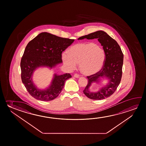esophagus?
Wrapping results in <instances>:
<instances>
[{"mask_svg": "<svg viewBox=\"0 0 146 146\" xmlns=\"http://www.w3.org/2000/svg\"><path fill=\"white\" fill-rule=\"evenodd\" d=\"M74 76L75 77H76V78H79V74L76 73V74H74Z\"/></svg>", "mask_w": 146, "mask_h": 146, "instance_id": "1", "label": "esophagus"}]
</instances>
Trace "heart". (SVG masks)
I'll use <instances>...</instances> for the list:
<instances>
[{
    "instance_id": "heart-1",
    "label": "heart",
    "mask_w": 146,
    "mask_h": 146,
    "mask_svg": "<svg viewBox=\"0 0 146 146\" xmlns=\"http://www.w3.org/2000/svg\"><path fill=\"white\" fill-rule=\"evenodd\" d=\"M69 54H62L64 63L70 69H74L79 64V69L85 75L96 74L102 68L105 60L104 49L97 43H78L70 48Z\"/></svg>"
}]
</instances>
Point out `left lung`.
I'll use <instances>...</instances> for the list:
<instances>
[{"label": "left lung", "mask_w": 146, "mask_h": 146, "mask_svg": "<svg viewBox=\"0 0 146 146\" xmlns=\"http://www.w3.org/2000/svg\"><path fill=\"white\" fill-rule=\"evenodd\" d=\"M92 39L97 38L103 46L105 53V60L103 66L96 74L87 76L88 84L83 93L89 99L101 100L111 96L116 91L121 81L123 63V54L116 41L103 31H98L86 35L81 36L78 39ZM102 76H106L110 79L108 85L99 92H90L88 90L91 83L97 82Z\"/></svg>", "instance_id": "1"}]
</instances>
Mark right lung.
Listing matches in <instances>:
<instances>
[{
  "instance_id": "1",
  "label": "right lung",
  "mask_w": 146,
  "mask_h": 146,
  "mask_svg": "<svg viewBox=\"0 0 146 146\" xmlns=\"http://www.w3.org/2000/svg\"><path fill=\"white\" fill-rule=\"evenodd\" d=\"M74 41L43 32L28 43L21 61V79L32 97L40 101H52L61 93L65 81L72 77L70 73L59 76L55 74L50 86L45 90H39L35 86L32 76L37 67L47 66L52 68L62 63V52Z\"/></svg>"
}]
</instances>
